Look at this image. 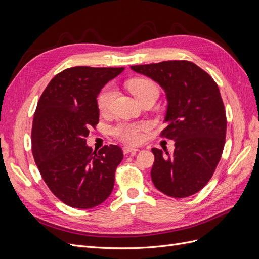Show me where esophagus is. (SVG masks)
I'll list each match as a JSON object with an SVG mask.
<instances>
[{
  "label": "esophagus",
  "mask_w": 259,
  "mask_h": 259,
  "mask_svg": "<svg viewBox=\"0 0 259 259\" xmlns=\"http://www.w3.org/2000/svg\"><path fill=\"white\" fill-rule=\"evenodd\" d=\"M137 151H139V149L137 148H132V147H123V152L124 154H130V153H136Z\"/></svg>",
  "instance_id": "obj_1"
}]
</instances>
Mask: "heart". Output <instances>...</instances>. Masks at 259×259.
I'll list each match as a JSON object with an SVG mask.
<instances>
[{
  "mask_svg": "<svg viewBox=\"0 0 259 259\" xmlns=\"http://www.w3.org/2000/svg\"><path fill=\"white\" fill-rule=\"evenodd\" d=\"M127 88L139 101L149 96L159 95L158 85L147 77H136V79L130 80L127 82ZM115 94V88L112 84L106 85L100 91L97 96V108L100 113H108L110 111ZM150 127L151 124L148 121L120 122L111 127V134L120 142L130 145H137L142 143L144 133Z\"/></svg>",
  "mask_w": 259,
  "mask_h": 259,
  "instance_id": "1",
  "label": "heart"
}]
</instances>
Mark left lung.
<instances>
[{
  "label": "left lung",
  "mask_w": 259,
  "mask_h": 259,
  "mask_svg": "<svg viewBox=\"0 0 259 259\" xmlns=\"http://www.w3.org/2000/svg\"><path fill=\"white\" fill-rule=\"evenodd\" d=\"M131 68L159 83L168 101L167 126L160 136L175 140V150L163 155L151 149L152 182L168 197H190L209 182L224 150L227 117L217 83L188 60Z\"/></svg>",
  "instance_id": "obj_1"
}]
</instances>
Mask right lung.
Here are the masks:
<instances>
[{
  "label": "right lung",
  "mask_w": 259,
  "mask_h": 259,
  "mask_svg": "<svg viewBox=\"0 0 259 259\" xmlns=\"http://www.w3.org/2000/svg\"><path fill=\"white\" fill-rule=\"evenodd\" d=\"M123 70L65 69L38 99L31 132L33 158L50 190L71 207H95L112 192L122 149L109 145L93 151L86 137L99 122L96 98L100 90Z\"/></svg>",
  "instance_id": "right-lung-1"
}]
</instances>
